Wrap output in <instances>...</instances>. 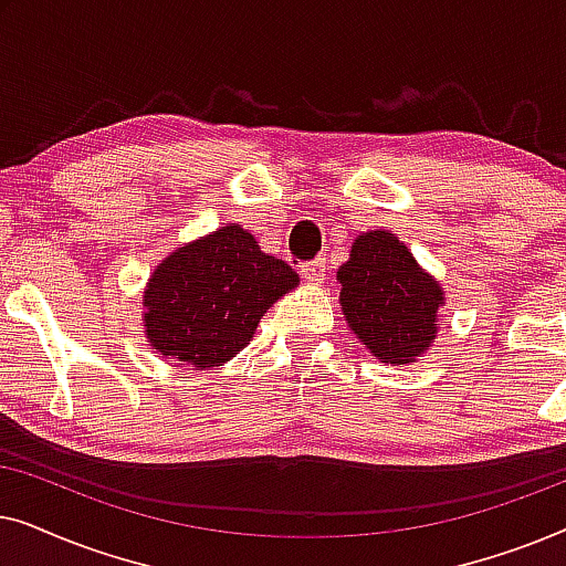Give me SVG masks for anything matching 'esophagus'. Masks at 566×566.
<instances>
[{"label": "esophagus", "mask_w": 566, "mask_h": 566, "mask_svg": "<svg viewBox=\"0 0 566 566\" xmlns=\"http://www.w3.org/2000/svg\"><path fill=\"white\" fill-rule=\"evenodd\" d=\"M301 275H304V281L319 285L324 281V275H327V265H324L322 258L306 262V265H301Z\"/></svg>", "instance_id": "1"}]
</instances>
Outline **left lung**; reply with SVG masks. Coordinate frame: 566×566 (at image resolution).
I'll use <instances>...</instances> for the list:
<instances>
[{
  "mask_svg": "<svg viewBox=\"0 0 566 566\" xmlns=\"http://www.w3.org/2000/svg\"><path fill=\"white\" fill-rule=\"evenodd\" d=\"M347 327L386 366H412L438 337L446 291L397 234L363 231L337 268Z\"/></svg>",
  "mask_w": 566,
  "mask_h": 566,
  "instance_id": "obj_1",
  "label": "left lung"
}]
</instances>
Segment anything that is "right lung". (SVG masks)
Segmentation results:
<instances>
[{
    "label": "right lung",
    "mask_w": 566,
    "mask_h": 566,
    "mask_svg": "<svg viewBox=\"0 0 566 566\" xmlns=\"http://www.w3.org/2000/svg\"><path fill=\"white\" fill-rule=\"evenodd\" d=\"M298 289L289 262L239 223L175 247L144 285L142 327L154 353L192 370L237 358L268 308Z\"/></svg>",
    "instance_id": "add662e5"
}]
</instances>
